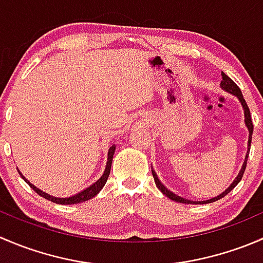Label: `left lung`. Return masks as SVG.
<instances>
[{
  "label": "left lung",
  "instance_id": "obj_1",
  "mask_svg": "<svg viewBox=\"0 0 263 263\" xmlns=\"http://www.w3.org/2000/svg\"><path fill=\"white\" fill-rule=\"evenodd\" d=\"M221 78H222V80H221V82H220V87H221L222 90H225V91L230 92V94H233V95H235V97L239 99L240 104H242V107H243V110H245V122H246L247 128H248V131H249V137H248V150H249V146H251V141H252V134H253V123H252V118H251V112H249V108H248V105H247L245 98H243L242 91H240L239 87L237 86V84H235V82L233 81L232 79L229 78V76L225 75L224 72H221ZM248 155H249V151L247 153L246 160H245V163H243L242 169H240L239 174H238L237 178L234 179V182H233L232 184H230L229 187H228L227 190L224 191V192L220 193L217 197H214V198H211V200H206V201L185 200V198L181 197V196L176 195V193H173L172 191H169L168 188H166L165 185L163 184V183L159 181L158 176H156V173L154 172V169H151V172H153V177H154V181H155L156 187H158L159 190L163 192V195H165L168 198H171V200L176 201V202H181V203H193V205H203V203H211V202H214V201H217V200H220V198L224 197V196H227L228 193H229L230 191H232L233 188H234L235 185L238 184V183L242 181V177H243V174H245L246 166H247V159H248Z\"/></svg>",
  "mask_w": 263,
  "mask_h": 263
}]
</instances>
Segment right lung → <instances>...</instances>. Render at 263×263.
<instances>
[{
	"label": "right lung",
	"mask_w": 263,
	"mask_h": 263,
	"mask_svg": "<svg viewBox=\"0 0 263 263\" xmlns=\"http://www.w3.org/2000/svg\"><path fill=\"white\" fill-rule=\"evenodd\" d=\"M115 150H116L115 145H112V146L109 147V150H108L107 166H105V171H104V173H103V176L100 177V178L98 179L97 182L92 183L90 187L85 188L84 191H81V192H79V193H76V195L71 196V197H63L62 198V197H54V196H50V195H48V193L43 192L42 190L36 188L34 184H31V183L29 182L28 179H26L25 177H24L23 174L20 173V171H18V169H17V172H18V174L21 176V178H23L24 181H25L29 185H30V188H33V190L35 191V192L38 193L39 196H42V197L46 198V200L52 201V202H54V203H60V205H75V203L84 202V201H87V200H90V198L95 197V196H97L98 193L100 192V190L104 187L105 182H107L108 177H109V173H110V166H112V160H113V155H115Z\"/></svg>",
	"instance_id": "1"
}]
</instances>
